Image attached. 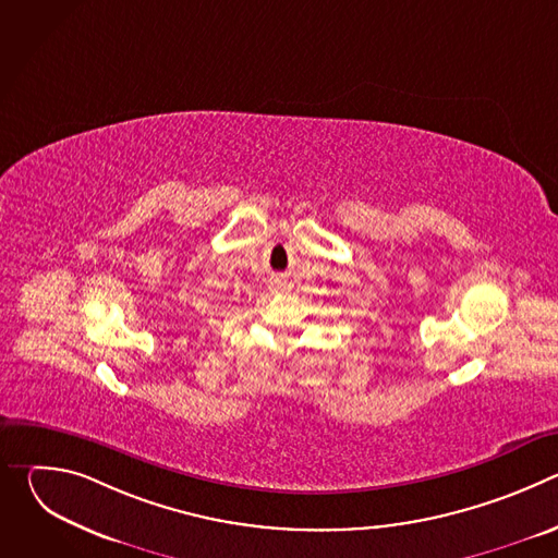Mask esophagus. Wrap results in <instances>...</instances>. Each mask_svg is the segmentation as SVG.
<instances>
[{
	"label": "esophagus",
	"mask_w": 558,
	"mask_h": 558,
	"mask_svg": "<svg viewBox=\"0 0 558 558\" xmlns=\"http://www.w3.org/2000/svg\"><path fill=\"white\" fill-rule=\"evenodd\" d=\"M289 289H291V284L287 280H282V278H274L269 282V291H274V293H282V291H289Z\"/></svg>",
	"instance_id": "34e87169"
}]
</instances>
